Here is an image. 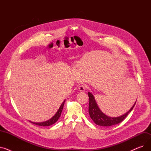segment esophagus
I'll return each instance as SVG.
<instances>
[{"mask_svg": "<svg viewBox=\"0 0 151 151\" xmlns=\"http://www.w3.org/2000/svg\"><path fill=\"white\" fill-rule=\"evenodd\" d=\"M79 90H80V91H81V92H83L86 90V86L84 85V84H81L80 85V86H79Z\"/></svg>", "mask_w": 151, "mask_h": 151, "instance_id": "34e87169", "label": "esophagus"}]
</instances>
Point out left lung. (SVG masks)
Instances as JSON below:
<instances>
[{
    "mask_svg": "<svg viewBox=\"0 0 151 151\" xmlns=\"http://www.w3.org/2000/svg\"><path fill=\"white\" fill-rule=\"evenodd\" d=\"M88 93L89 99V113L90 117L93 120V121L95 122V124L103 127H109L116 125L123 121L124 120V119L127 116L129 113L132 111V110L133 109V107L136 104L135 102L133 106L132 107V108L125 114L117 117H111L105 115L104 113H103L101 112V111L99 109V106H97V104L96 100H95L93 95L89 92Z\"/></svg>",
    "mask_w": 151,
    "mask_h": 151,
    "instance_id": "1",
    "label": "left lung"
}]
</instances>
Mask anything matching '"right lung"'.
I'll return each instance as SVG.
<instances>
[{
  "label": "right lung",
  "mask_w": 151,
  "mask_h": 151,
  "mask_svg": "<svg viewBox=\"0 0 151 151\" xmlns=\"http://www.w3.org/2000/svg\"><path fill=\"white\" fill-rule=\"evenodd\" d=\"M65 101V100L63 101V102L62 103V105H60V106L59 109H58L57 113H55V114L51 119H50V120L47 121H45V122H40V123H35V122H30L34 124L35 125H40V126H50V125H51L54 124V123H55V122L58 121V120L59 119V118L60 116V114H61V113H62V111L63 105H64Z\"/></svg>",
  "instance_id": "obj_1"
}]
</instances>
